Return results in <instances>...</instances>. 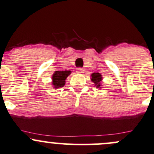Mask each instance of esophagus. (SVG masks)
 <instances>
[{
	"label": "esophagus",
	"instance_id": "obj_1",
	"mask_svg": "<svg viewBox=\"0 0 154 154\" xmlns=\"http://www.w3.org/2000/svg\"><path fill=\"white\" fill-rule=\"evenodd\" d=\"M76 72L79 74H82V73H84V69H83L82 68H77V71Z\"/></svg>",
	"mask_w": 154,
	"mask_h": 154
}]
</instances>
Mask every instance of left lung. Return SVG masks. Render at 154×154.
Returning a JSON list of instances; mask_svg holds the SVG:
<instances>
[{
  "label": "left lung",
  "instance_id": "obj_1",
  "mask_svg": "<svg viewBox=\"0 0 154 154\" xmlns=\"http://www.w3.org/2000/svg\"><path fill=\"white\" fill-rule=\"evenodd\" d=\"M91 77L92 82L94 83L95 87L100 88V82H101L102 80L101 75H100L99 73H93Z\"/></svg>",
  "mask_w": 154,
  "mask_h": 154
}]
</instances>
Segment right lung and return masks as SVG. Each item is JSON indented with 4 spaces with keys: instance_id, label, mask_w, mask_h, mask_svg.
<instances>
[{
    "instance_id": "add662e5",
    "label": "right lung",
    "mask_w": 154,
    "mask_h": 154,
    "mask_svg": "<svg viewBox=\"0 0 154 154\" xmlns=\"http://www.w3.org/2000/svg\"><path fill=\"white\" fill-rule=\"evenodd\" d=\"M70 71H56L53 75V85L54 88H62L65 85V79L70 75Z\"/></svg>"
}]
</instances>
